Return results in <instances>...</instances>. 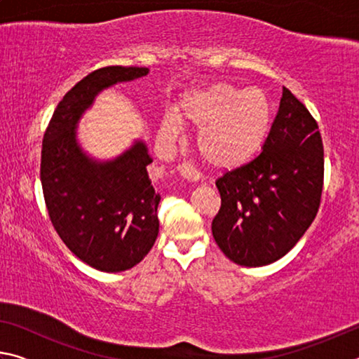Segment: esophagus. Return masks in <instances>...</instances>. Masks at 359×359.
<instances>
[{
  "label": "esophagus",
  "mask_w": 359,
  "mask_h": 359,
  "mask_svg": "<svg viewBox=\"0 0 359 359\" xmlns=\"http://www.w3.org/2000/svg\"><path fill=\"white\" fill-rule=\"evenodd\" d=\"M177 172H179L180 177L187 180V182H198L199 180V174H198L196 169H193L191 166H188V165L177 166Z\"/></svg>",
  "instance_id": "esophagus-1"
}]
</instances>
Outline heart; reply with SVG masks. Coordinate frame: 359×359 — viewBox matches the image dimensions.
<instances>
[{
	"mask_svg": "<svg viewBox=\"0 0 359 359\" xmlns=\"http://www.w3.org/2000/svg\"><path fill=\"white\" fill-rule=\"evenodd\" d=\"M175 115L163 117L160 135L171 142L180 124L198 130L196 147L208 165L233 169L247 165L264 147L272 125V104L263 88L214 83L180 96Z\"/></svg>",
	"mask_w": 359,
	"mask_h": 359,
	"instance_id": "heart-1",
	"label": "heart"
}]
</instances>
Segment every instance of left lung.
I'll use <instances>...</instances> for the list:
<instances>
[{
    "label": "left lung",
    "mask_w": 359,
    "mask_h": 359,
    "mask_svg": "<svg viewBox=\"0 0 359 359\" xmlns=\"http://www.w3.org/2000/svg\"><path fill=\"white\" fill-rule=\"evenodd\" d=\"M323 171L317 121L283 87L263 151L215 182L222 205L212 234L220 250L247 267L285 257L317 215Z\"/></svg>",
    "instance_id": "obj_1"
}]
</instances>
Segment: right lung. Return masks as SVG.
Here are the masks:
<instances>
[{
    "label": "right lung",
    "instance_id": "add662e5",
    "mask_svg": "<svg viewBox=\"0 0 359 359\" xmlns=\"http://www.w3.org/2000/svg\"><path fill=\"white\" fill-rule=\"evenodd\" d=\"M147 74L137 66L90 72L58 102L42 141L41 184L53 228L79 259L102 272L131 269L150 252L161 196L149 179L144 141L100 161L79 144L77 123L102 90Z\"/></svg>",
    "mask_w": 359,
    "mask_h": 359
}]
</instances>
